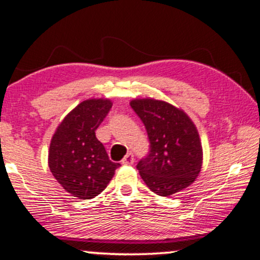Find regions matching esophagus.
Segmentation results:
<instances>
[{"label":"esophagus","instance_id":"34e87169","mask_svg":"<svg viewBox=\"0 0 260 260\" xmlns=\"http://www.w3.org/2000/svg\"><path fill=\"white\" fill-rule=\"evenodd\" d=\"M122 164L123 165H132L135 162V155L132 153H127L123 159H122Z\"/></svg>","mask_w":260,"mask_h":260}]
</instances>
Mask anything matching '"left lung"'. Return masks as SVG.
Listing matches in <instances>:
<instances>
[{"label":"left lung","instance_id":"8db88e82","mask_svg":"<svg viewBox=\"0 0 260 260\" xmlns=\"http://www.w3.org/2000/svg\"><path fill=\"white\" fill-rule=\"evenodd\" d=\"M129 104L144 123L150 142L149 155L137 165L145 185L165 198L189 187L204 160L192 119L184 110L161 100L133 99Z\"/></svg>","mask_w":260,"mask_h":260}]
</instances>
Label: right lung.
Segmentation results:
<instances>
[{
	"label": "right lung",
	"mask_w": 260,
	"mask_h": 260,
	"mask_svg": "<svg viewBox=\"0 0 260 260\" xmlns=\"http://www.w3.org/2000/svg\"><path fill=\"white\" fill-rule=\"evenodd\" d=\"M111 107L110 99L85 100L64 117L51 137L48 153L50 172L76 199L90 200L100 195L119 167L110 160L95 135Z\"/></svg>",
	"instance_id": "1"
}]
</instances>
